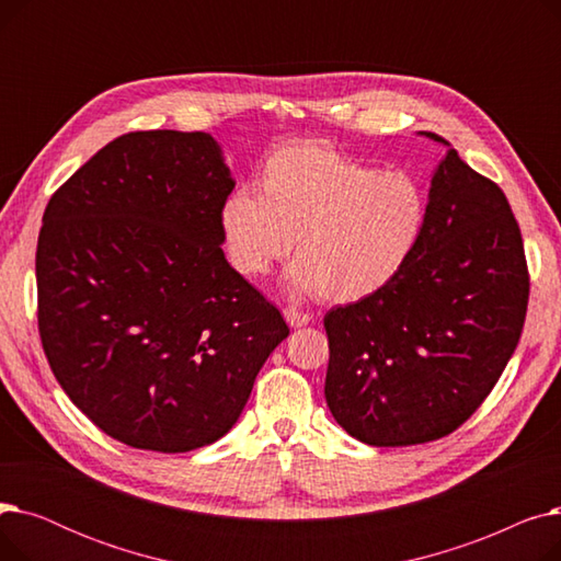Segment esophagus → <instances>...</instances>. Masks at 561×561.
<instances>
[{
  "label": "esophagus",
  "instance_id": "obj_1",
  "mask_svg": "<svg viewBox=\"0 0 561 561\" xmlns=\"http://www.w3.org/2000/svg\"><path fill=\"white\" fill-rule=\"evenodd\" d=\"M284 318H286V322H288L290 328H305V325H309V322H311L309 313L298 311V309H293V307L284 309Z\"/></svg>",
  "mask_w": 561,
  "mask_h": 561
}]
</instances>
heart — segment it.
<instances>
[{
  "mask_svg": "<svg viewBox=\"0 0 561 561\" xmlns=\"http://www.w3.org/2000/svg\"><path fill=\"white\" fill-rule=\"evenodd\" d=\"M259 195L236 191L220 211L236 271L261 277L296 239L288 286L320 300L355 305L385 290L414 256L427 195L414 174L379 170L330 142L275 150L261 165Z\"/></svg>",
  "mask_w": 561,
  "mask_h": 561,
  "instance_id": "obj_1",
  "label": "heart"
}]
</instances>
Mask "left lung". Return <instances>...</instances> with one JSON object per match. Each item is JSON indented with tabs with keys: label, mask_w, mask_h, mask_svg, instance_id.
<instances>
[{
	"label": "left lung",
	"mask_w": 561,
	"mask_h": 561,
	"mask_svg": "<svg viewBox=\"0 0 561 561\" xmlns=\"http://www.w3.org/2000/svg\"><path fill=\"white\" fill-rule=\"evenodd\" d=\"M527 298L523 239L505 193L448 150L404 271L377 296L325 316L332 416L377 448L448 436L503 375Z\"/></svg>",
	"instance_id": "obj_1"
}]
</instances>
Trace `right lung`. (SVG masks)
<instances>
[{
  "instance_id": "right-lung-1",
  "label": "right lung",
  "mask_w": 561,
  "mask_h": 561,
  "mask_svg": "<svg viewBox=\"0 0 561 561\" xmlns=\"http://www.w3.org/2000/svg\"><path fill=\"white\" fill-rule=\"evenodd\" d=\"M231 191L209 134L157 129L111 140L47 202L36 250L45 357L125 446L214 444L288 336L220 248Z\"/></svg>"
}]
</instances>
